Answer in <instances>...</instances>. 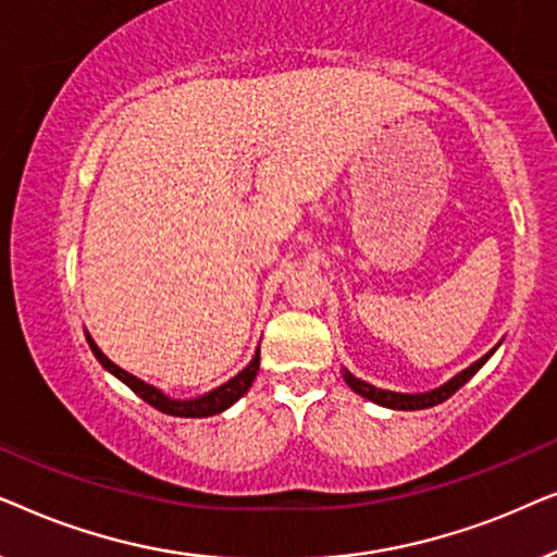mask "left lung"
I'll use <instances>...</instances> for the list:
<instances>
[{
    "instance_id": "1",
    "label": "left lung",
    "mask_w": 557,
    "mask_h": 557,
    "mask_svg": "<svg viewBox=\"0 0 557 557\" xmlns=\"http://www.w3.org/2000/svg\"><path fill=\"white\" fill-rule=\"evenodd\" d=\"M499 347V345H497ZM497 347L490 349L484 357H479L476 362H471L467 370H461L459 375H454L448 383L433 387V391H425V393H395V391H383V387H375L370 383H364V380L355 377L352 372L342 368V377H345V383L352 387L357 395H362V398H368L370 403H377V406L383 408H391V410H423V408H433L438 406V403H444L451 398V395L459 391L461 385H467L471 377L476 375L479 370H482V364L490 360V357L497 352Z\"/></svg>"
}]
</instances>
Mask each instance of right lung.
I'll list each match as a JSON object with an SVG mask.
<instances>
[{"label": "right lung", "instance_id": "obj_1", "mask_svg": "<svg viewBox=\"0 0 557 557\" xmlns=\"http://www.w3.org/2000/svg\"><path fill=\"white\" fill-rule=\"evenodd\" d=\"M86 339H88L90 349H94L96 360L101 362L113 377H119L126 387H132V391L139 395L141 400H147L151 408L162 410V413H166V416H177V418H208V416L223 413V410L231 408L233 403H238L243 395L248 393V387L253 385V380L258 375V364H261V347H258L253 360H250L246 368L238 372V375L227 380V383L218 385L215 391L197 395V398H172V395H166L164 391H159V387H154V385L144 383V380L132 375V372L119 368L116 362H111L109 357L101 352V347L96 345L94 337H90L88 332H86Z\"/></svg>", "mask_w": 557, "mask_h": 557}]
</instances>
